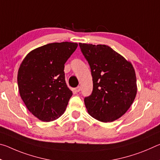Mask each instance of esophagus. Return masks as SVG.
<instances>
[{
    "label": "esophagus",
    "mask_w": 160,
    "mask_h": 160,
    "mask_svg": "<svg viewBox=\"0 0 160 160\" xmlns=\"http://www.w3.org/2000/svg\"><path fill=\"white\" fill-rule=\"evenodd\" d=\"M80 90H81V88L80 86H78V87H77L75 89V92H79L80 91Z\"/></svg>",
    "instance_id": "obj_1"
}]
</instances>
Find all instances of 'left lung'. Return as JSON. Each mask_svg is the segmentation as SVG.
I'll return each instance as SVG.
<instances>
[{"mask_svg":"<svg viewBox=\"0 0 160 160\" xmlns=\"http://www.w3.org/2000/svg\"><path fill=\"white\" fill-rule=\"evenodd\" d=\"M90 66L93 90L85 104L92 117L112 122L121 117L137 94L136 76L131 62L107 45L79 43Z\"/></svg>","mask_w":160,"mask_h":160,"instance_id":"obj_1","label":"left lung"}]
</instances>
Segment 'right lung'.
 I'll return each instance as SVG.
<instances>
[{"mask_svg": "<svg viewBox=\"0 0 160 160\" xmlns=\"http://www.w3.org/2000/svg\"><path fill=\"white\" fill-rule=\"evenodd\" d=\"M77 43H51L31 51L19 68L20 95L28 109L40 121L58 118L66 109L72 91L65 80L64 65Z\"/></svg>", "mask_w": 160, "mask_h": 160, "instance_id": "obj_1", "label": "right lung"}]
</instances>
